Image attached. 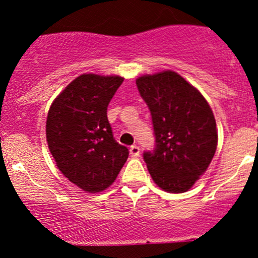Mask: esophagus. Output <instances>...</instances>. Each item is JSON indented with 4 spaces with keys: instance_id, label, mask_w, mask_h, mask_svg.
Instances as JSON below:
<instances>
[{
    "instance_id": "34e87169",
    "label": "esophagus",
    "mask_w": 258,
    "mask_h": 258,
    "mask_svg": "<svg viewBox=\"0 0 258 258\" xmlns=\"http://www.w3.org/2000/svg\"><path fill=\"white\" fill-rule=\"evenodd\" d=\"M130 153H131L132 157H139V156H140V147H139V146H136V145L131 146V147H130Z\"/></svg>"
}]
</instances>
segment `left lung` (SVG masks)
<instances>
[{
	"instance_id": "obj_1",
	"label": "left lung",
	"mask_w": 258,
	"mask_h": 258,
	"mask_svg": "<svg viewBox=\"0 0 258 258\" xmlns=\"http://www.w3.org/2000/svg\"><path fill=\"white\" fill-rule=\"evenodd\" d=\"M136 85L150 108L155 134V148L144 152L148 172L165 191H188L217 148L212 110L200 91L173 71L145 75Z\"/></svg>"
}]
</instances>
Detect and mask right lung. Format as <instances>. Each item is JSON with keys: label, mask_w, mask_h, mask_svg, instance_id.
Here are the masks:
<instances>
[{"label": "right lung", "mask_w": 258, "mask_h": 258, "mask_svg": "<svg viewBox=\"0 0 258 258\" xmlns=\"http://www.w3.org/2000/svg\"><path fill=\"white\" fill-rule=\"evenodd\" d=\"M123 77L85 74L59 93L49 107L46 139L61 171L83 191L110 187L128 157L113 139L107 107Z\"/></svg>", "instance_id": "1"}]
</instances>
